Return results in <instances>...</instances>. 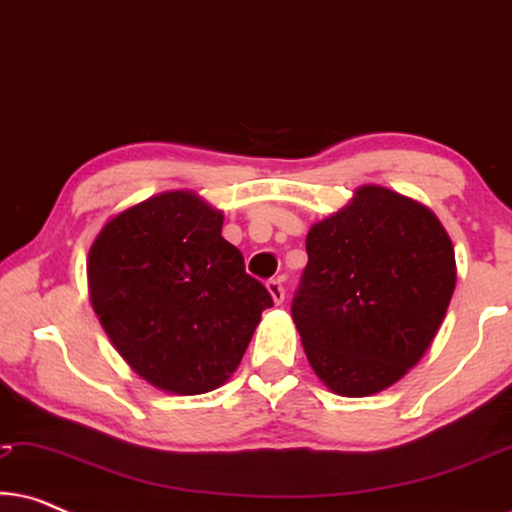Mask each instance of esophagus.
<instances>
[{
	"mask_svg": "<svg viewBox=\"0 0 512 512\" xmlns=\"http://www.w3.org/2000/svg\"><path fill=\"white\" fill-rule=\"evenodd\" d=\"M268 291H270V296H272V300H275V305H282L284 303V284H282V279H270L268 284Z\"/></svg>",
	"mask_w": 512,
	"mask_h": 512,
	"instance_id": "esophagus-1",
	"label": "esophagus"
}]
</instances>
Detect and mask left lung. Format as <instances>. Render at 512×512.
<instances>
[{"mask_svg": "<svg viewBox=\"0 0 512 512\" xmlns=\"http://www.w3.org/2000/svg\"><path fill=\"white\" fill-rule=\"evenodd\" d=\"M291 314L333 394H380L422 359L457 284L450 235L422 202L359 186L310 228Z\"/></svg>", "mask_w": 512, "mask_h": 512, "instance_id": "obj_1", "label": "left lung"}]
</instances>
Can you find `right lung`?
<instances>
[{"mask_svg":"<svg viewBox=\"0 0 512 512\" xmlns=\"http://www.w3.org/2000/svg\"><path fill=\"white\" fill-rule=\"evenodd\" d=\"M223 212L193 191H165L104 223L88 251L90 303L139 377L198 396L247 352L268 289L221 237Z\"/></svg>","mask_w":512,"mask_h":512,"instance_id":"right-lung-1","label":"right lung"}]
</instances>
